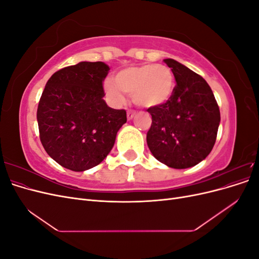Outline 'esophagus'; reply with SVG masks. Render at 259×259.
Here are the masks:
<instances>
[{
    "label": "esophagus",
    "mask_w": 259,
    "mask_h": 259,
    "mask_svg": "<svg viewBox=\"0 0 259 259\" xmlns=\"http://www.w3.org/2000/svg\"><path fill=\"white\" fill-rule=\"evenodd\" d=\"M135 114H136V112L135 111H127V120H132L133 117L135 116Z\"/></svg>",
    "instance_id": "obj_1"
}]
</instances>
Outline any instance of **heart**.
<instances>
[{
    "instance_id": "1",
    "label": "heart",
    "mask_w": 259,
    "mask_h": 259,
    "mask_svg": "<svg viewBox=\"0 0 259 259\" xmlns=\"http://www.w3.org/2000/svg\"><path fill=\"white\" fill-rule=\"evenodd\" d=\"M104 88L115 104L123 103L125 93L137 106L152 108L165 104L170 98L175 77L167 66L148 64L122 69L114 75V82L107 80Z\"/></svg>"
}]
</instances>
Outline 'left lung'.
Segmentation results:
<instances>
[{
  "instance_id": "8db88e82",
  "label": "left lung",
  "mask_w": 259,
  "mask_h": 259,
  "mask_svg": "<svg viewBox=\"0 0 259 259\" xmlns=\"http://www.w3.org/2000/svg\"><path fill=\"white\" fill-rule=\"evenodd\" d=\"M176 85L170 98L148 108L152 116L147 144L154 158L173 168H187L204 160L213 149L221 112L207 82L174 59H164Z\"/></svg>"
}]
</instances>
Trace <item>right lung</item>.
<instances>
[{"instance_id": "obj_1", "label": "right lung", "mask_w": 259, "mask_h": 259, "mask_svg": "<svg viewBox=\"0 0 259 259\" xmlns=\"http://www.w3.org/2000/svg\"><path fill=\"white\" fill-rule=\"evenodd\" d=\"M109 68L82 61L55 72L38 101L36 119L45 151L61 166L90 169L111 151L126 111L108 107L104 81Z\"/></svg>"}]
</instances>
